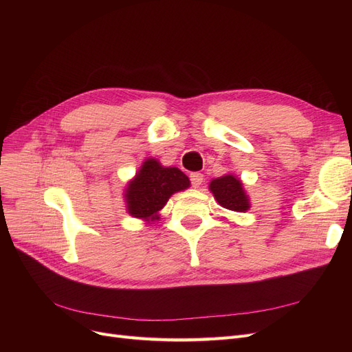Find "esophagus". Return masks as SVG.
<instances>
[{"label": "esophagus", "mask_w": 352, "mask_h": 352, "mask_svg": "<svg viewBox=\"0 0 352 352\" xmlns=\"http://www.w3.org/2000/svg\"><path fill=\"white\" fill-rule=\"evenodd\" d=\"M190 179H191V184H192V187L198 188V187L201 186V182H202V179H204V175H202L201 173H192V174L190 175Z\"/></svg>", "instance_id": "esophagus-1"}]
</instances>
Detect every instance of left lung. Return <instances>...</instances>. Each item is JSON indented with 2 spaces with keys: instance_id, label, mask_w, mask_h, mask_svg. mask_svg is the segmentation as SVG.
I'll return each mask as SVG.
<instances>
[{
  "instance_id": "left-lung-1",
  "label": "left lung",
  "mask_w": 352,
  "mask_h": 352,
  "mask_svg": "<svg viewBox=\"0 0 352 352\" xmlns=\"http://www.w3.org/2000/svg\"><path fill=\"white\" fill-rule=\"evenodd\" d=\"M210 191L221 207L235 212L250 210V197L243 187V182L232 174L212 179L210 182Z\"/></svg>"
}]
</instances>
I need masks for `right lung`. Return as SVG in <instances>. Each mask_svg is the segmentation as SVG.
<instances>
[{"label": "right lung", "instance_id": "add662e5", "mask_svg": "<svg viewBox=\"0 0 352 352\" xmlns=\"http://www.w3.org/2000/svg\"><path fill=\"white\" fill-rule=\"evenodd\" d=\"M188 187V177L177 166H162L158 160L148 158L125 188L126 211L150 223L160 218V210L173 194Z\"/></svg>", "mask_w": 352, "mask_h": 352}]
</instances>
